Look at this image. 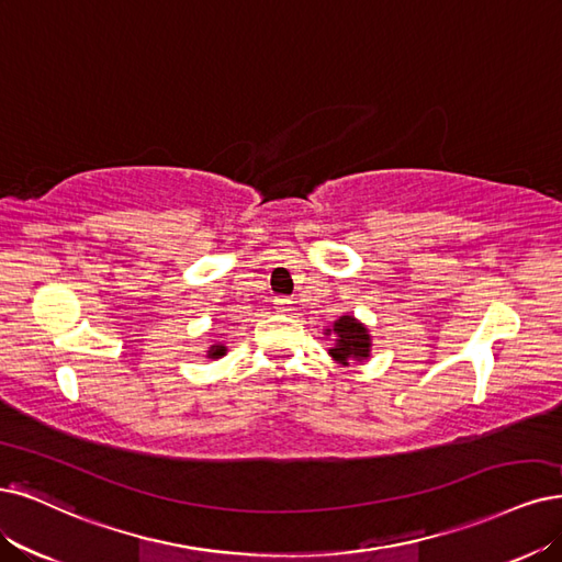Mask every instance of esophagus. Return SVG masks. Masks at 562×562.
Here are the masks:
<instances>
[{"label":"esophagus","mask_w":562,"mask_h":562,"mask_svg":"<svg viewBox=\"0 0 562 562\" xmlns=\"http://www.w3.org/2000/svg\"><path fill=\"white\" fill-rule=\"evenodd\" d=\"M273 305H276L278 313H289V307H292V299H289V296H276Z\"/></svg>","instance_id":"esophagus-1"}]
</instances>
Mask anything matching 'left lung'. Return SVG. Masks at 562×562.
Listing matches in <instances>:
<instances>
[{
    "label": "left lung",
    "instance_id": "8db88e82",
    "mask_svg": "<svg viewBox=\"0 0 562 562\" xmlns=\"http://www.w3.org/2000/svg\"><path fill=\"white\" fill-rule=\"evenodd\" d=\"M336 347L330 349L336 361L347 363V359H366L370 351L368 330L355 317H340L334 326Z\"/></svg>",
    "mask_w": 562,
    "mask_h": 562
}]
</instances>
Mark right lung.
<instances>
[{"mask_svg":"<svg viewBox=\"0 0 562 562\" xmlns=\"http://www.w3.org/2000/svg\"><path fill=\"white\" fill-rule=\"evenodd\" d=\"M224 351H226L224 347H215V349H213V355H211V357H222V355H224Z\"/></svg>","mask_w":562,"mask_h":562,"instance_id":"right-lung-1","label":"right lung"}]
</instances>
